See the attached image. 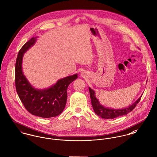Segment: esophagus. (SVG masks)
Listing matches in <instances>:
<instances>
[{
	"label": "esophagus",
	"instance_id": "obj_1",
	"mask_svg": "<svg viewBox=\"0 0 157 157\" xmlns=\"http://www.w3.org/2000/svg\"><path fill=\"white\" fill-rule=\"evenodd\" d=\"M84 72H82V73H81V75H82V76H84Z\"/></svg>",
	"mask_w": 157,
	"mask_h": 157
}]
</instances>
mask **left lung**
Returning <instances> with one entry per match:
<instances>
[{"mask_svg":"<svg viewBox=\"0 0 157 157\" xmlns=\"http://www.w3.org/2000/svg\"><path fill=\"white\" fill-rule=\"evenodd\" d=\"M89 91H90V98L91 99V105L94 112L98 116L101 117L102 118H105V119H113L115 118L128 114L129 112L132 111L134 108L136 106L137 103L140 101L142 97H140L138 98V100H137L134 103L131 105L128 108L116 109L105 108L101 105H100L99 101L97 99L96 97L95 96L94 91L90 87H89Z\"/></svg>","mask_w":157,"mask_h":157,"instance_id":"8db88e82","label":"left lung"}]
</instances>
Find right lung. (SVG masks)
Here are the masks:
<instances>
[{"mask_svg": "<svg viewBox=\"0 0 157 157\" xmlns=\"http://www.w3.org/2000/svg\"><path fill=\"white\" fill-rule=\"evenodd\" d=\"M36 38L30 39L18 52L15 70V87L19 98L29 112L48 118L57 117L63 111L67 101V87L78 78V74L61 79L47 89L33 88L23 74L22 60L24 53L35 44Z\"/></svg>", "mask_w": 157, "mask_h": 157, "instance_id": "right-lung-1", "label": "right lung"}]
</instances>
